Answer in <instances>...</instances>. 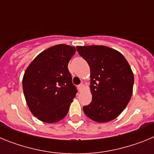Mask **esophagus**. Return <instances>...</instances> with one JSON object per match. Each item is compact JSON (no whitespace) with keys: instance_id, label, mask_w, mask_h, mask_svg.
<instances>
[{"instance_id":"esophagus-1","label":"esophagus","mask_w":154,"mask_h":154,"mask_svg":"<svg viewBox=\"0 0 154 154\" xmlns=\"http://www.w3.org/2000/svg\"><path fill=\"white\" fill-rule=\"evenodd\" d=\"M83 87H84V85L82 83H81V84H79V85H78V88H79V90L80 91V92H81L82 90V89H83Z\"/></svg>"}]
</instances>
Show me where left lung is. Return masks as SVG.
Wrapping results in <instances>:
<instances>
[{"mask_svg": "<svg viewBox=\"0 0 154 154\" xmlns=\"http://www.w3.org/2000/svg\"><path fill=\"white\" fill-rule=\"evenodd\" d=\"M89 64L92 101L84 106L85 115L98 123L116 119L131 99L134 77L121 53L103 45L77 46Z\"/></svg>", "mask_w": 154, "mask_h": 154, "instance_id": "1", "label": "left lung"}]
</instances>
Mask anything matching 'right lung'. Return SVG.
Segmentation results:
<instances>
[{
	"label": "right lung",
	"mask_w": 154,
	"mask_h": 154,
	"mask_svg": "<svg viewBox=\"0 0 154 154\" xmlns=\"http://www.w3.org/2000/svg\"><path fill=\"white\" fill-rule=\"evenodd\" d=\"M75 48L57 45L42 51L24 72L22 85L31 112L45 123H56L69 112L77 93L68 64Z\"/></svg>",
	"instance_id": "add662e5"
}]
</instances>
